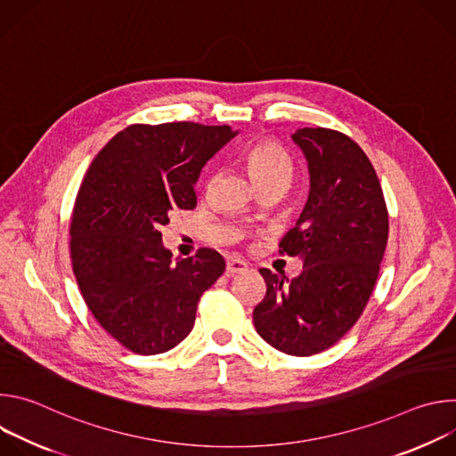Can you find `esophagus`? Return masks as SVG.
<instances>
[{
    "label": "esophagus",
    "instance_id": "obj_1",
    "mask_svg": "<svg viewBox=\"0 0 456 456\" xmlns=\"http://www.w3.org/2000/svg\"><path fill=\"white\" fill-rule=\"evenodd\" d=\"M245 271H248V265H247L245 262H241V259H236V257L227 259V267H225V274H227V276L243 274Z\"/></svg>",
    "mask_w": 456,
    "mask_h": 456
}]
</instances>
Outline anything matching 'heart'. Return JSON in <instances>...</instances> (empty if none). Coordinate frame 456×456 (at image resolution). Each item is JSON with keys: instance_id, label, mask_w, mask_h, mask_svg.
<instances>
[{"instance_id": "b5f03b06", "label": "heart", "mask_w": 456, "mask_h": 456, "mask_svg": "<svg viewBox=\"0 0 456 456\" xmlns=\"http://www.w3.org/2000/svg\"><path fill=\"white\" fill-rule=\"evenodd\" d=\"M247 169L256 183L259 185H289L294 164L289 151L274 141H259L247 153Z\"/></svg>"}]
</instances>
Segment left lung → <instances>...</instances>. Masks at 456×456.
I'll list each match as a JSON object with an SVG mask.
<instances>
[{
  "instance_id": "left-lung-1",
  "label": "left lung",
  "mask_w": 456,
  "mask_h": 456,
  "mask_svg": "<svg viewBox=\"0 0 456 456\" xmlns=\"http://www.w3.org/2000/svg\"><path fill=\"white\" fill-rule=\"evenodd\" d=\"M310 175L306 204L280 252L303 271L289 280L259 269L267 294L254 327L276 350L306 357L336 345L361 317L387 241V211L375 169L345 134L301 127L292 135Z\"/></svg>"
}]
</instances>
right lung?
<instances>
[{
    "instance_id": "add662e5",
    "label": "right lung",
    "mask_w": 456,
    "mask_h": 456,
    "mask_svg": "<svg viewBox=\"0 0 456 456\" xmlns=\"http://www.w3.org/2000/svg\"><path fill=\"white\" fill-rule=\"evenodd\" d=\"M236 135L231 126L134 124L85 175L70 225L74 274L94 317L127 350L175 348L192 330L200 296L224 274L213 248L173 259L159 229L173 209L197 208L202 167Z\"/></svg>"
}]
</instances>
